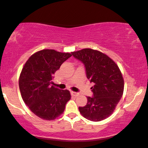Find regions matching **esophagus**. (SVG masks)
Returning <instances> with one entry per match:
<instances>
[{
    "mask_svg": "<svg viewBox=\"0 0 148 148\" xmlns=\"http://www.w3.org/2000/svg\"><path fill=\"white\" fill-rule=\"evenodd\" d=\"M71 94L72 96H74V97H78V96L80 95V93L79 92H73V91H72L71 92Z\"/></svg>",
    "mask_w": 148,
    "mask_h": 148,
    "instance_id": "1",
    "label": "esophagus"
}]
</instances>
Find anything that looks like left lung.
Segmentation results:
<instances>
[{
  "instance_id": "left-lung-1",
  "label": "left lung",
  "mask_w": 148,
  "mask_h": 148,
  "mask_svg": "<svg viewBox=\"0 0 148 148\" xmlns=\"http://www.w3.org/2000/svg\"><path fill=\"white\" fill-rule=\"evenodd\" d=\"M84 64L87 78L94 83L93 97H87L84 107H79L84 117L92 121L105 119L113 113L121 99L124 80L118 66L101 51L86 48L72 52Z\"/></svg>"
}]
</instances>
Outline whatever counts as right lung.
<instances>
[{
  "label": "right lung",
  "mask_w": 148,
  "mask_h": 148,
  "mask_svg": "<svg viewBox=\"0 0 148 148\" xmlns=\"http://www.w3.org/2000/svg\"><path fill=\"white\" fill-rule=\"evenodd\" d=\"M71 56L70 53L43 49L33 54L23 68L18 80L22 99L42 119L50 121L59 116L71 98L69 90L51 86L53 74Z\"/></svg>",
  "instance_id": "add662e5"
}]
</instances>
